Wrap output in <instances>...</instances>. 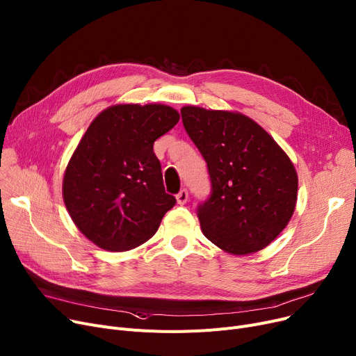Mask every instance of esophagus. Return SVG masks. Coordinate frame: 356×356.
Returning a JSON list of instances; mask_svg holds the SVG:
<instances>
[{
	"mask_svg": "<svg viewBox=\"0 0 356 356\" xmlns=\"http://www.w3.org/2000/svg\"><path fill=\"white\" fill-rule=\"evenodd\" d=\"M188 199H189V193H188V191H186V189H181V191L176 195V200H177L179 204H184L186 202H188Z\"/></svg>",
	"mask_w": 356,
	"mask_h": 356,
	"instance_id": "obj_1",
	"label": "esophagus"
}]
</instances>
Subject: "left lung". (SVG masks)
<instances>
[{"label": "left lung", "mask_w": 356, "mask_h": 356, "mask_svg": "<svg viewBox=\"0 0 356 356\" xmlns=\"http://www.w3.org/2000/svg\"><path fill=\"white\" fill-rule=\"evenodd\" d=\"M180 112L211 176L212 195L197 208L203 235L234 255L264 250L296 209L298 179L291 160L241 112L193 105Z\"/></svg>", "instance_id": "left-lung-1"}]
</instances>
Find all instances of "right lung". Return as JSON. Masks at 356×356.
<instances>
[{
  "instance_id": "1",
  "label": "right lung",
  "mask_w": 356,
  "mask_h": 356,
  "mask_svg": "<svg viewBox=\"0 0 356 356\" xmlns=\"http://www.w3.org/2000/svg\"><path fill=\"white\" fill-rule=\"evenodd\" d=\"M180 120L161 104H118L90 122L63 176V200L78 229L102 250H133L152 238L176 199L165 193L157 138Z\"/></svg>"
}]
</instances>
